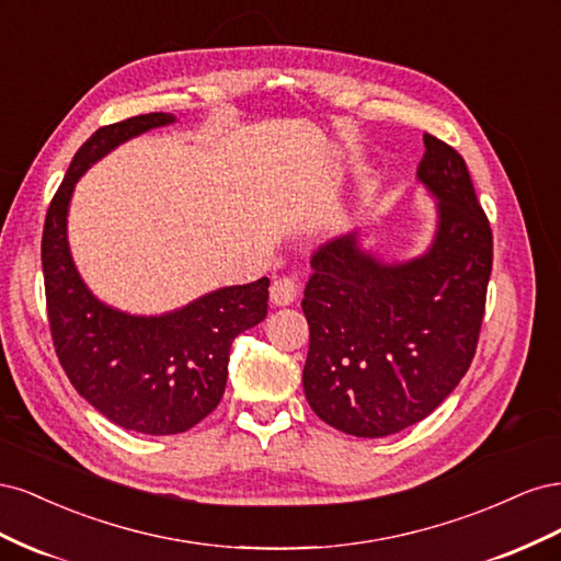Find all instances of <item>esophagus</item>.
<instances>
[{"instance_id":"obj_1","label":"esophagus","mask_w":561,"mask_h":561,"mask_svg":"<svg viewBox=\"0 0 561 561\" xmlns=\"http://www.w3.org/2000/svg\"><path fill=\"white\" fill-rule=\"evenodd\" d=\"M297 283L293 278H278L271 283V304L274 307H290L297 299Z\"/></svg>"}]
</instances>
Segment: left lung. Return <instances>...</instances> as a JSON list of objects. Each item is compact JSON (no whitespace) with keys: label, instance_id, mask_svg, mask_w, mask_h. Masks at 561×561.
Listing matches in <instances>:
<instances>
[{"label":"left lung","instance_id":"8db88e82","mask_svg":"<svg viewBox=\"0 0 561 561\" xmlns=\"http://www.w3.org/2000/svg\"><path fill=\"white\" fill-rule=\"evenodd\" d=\"M416 180L435 231L412 260H386L360 229L322 245L301 309L309 320L304 396L332 428L386 437L426 419L463 379L478 346L491 229L456 149L423 135Z\"/></svg>","mask_w":561,"mask_h":561}]
</instances>
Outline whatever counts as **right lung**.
<instances>
[{"mask_svg":"<svg viewBox=\"0 0 561 561\" xmlns=\"http://www.w3.org/2000/svg\"><path fill=\"white\" fill-rule=\"evenodd\" d=\"M175 122L154 112L98 128L50 201L42 236L48 322L67 379L105 419L145 435L184 433L215 410L233 339L262 322L268 307V278L217 287L157 316L116 309L83 283L67 239L77 182L118 145Z\"/></svg>","mask_w":561,"mask_h":561,"instance_id":"1","label":"right lung"}]
</instances>
